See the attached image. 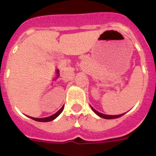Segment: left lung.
Masks as SVG:
<instances>
[{"instance_id": "1", "label": "left lung", "mask_w": 156, "mask_h": 156, "mask_svg": "<svg viewBox=\"0 0 156 156\" xmlns=\"http://www.w3.org/2000/svg\"><path fill=\"white\" fill-rule=\"evenodd\" d=\"M92 110H93L94 112L95 113L97 114L98 115H99V116L101 117H102V118H104V119H115V118H119V117H121L122 115H124V113L123 114H121V115H105V114H102V113H101V112H99L96 111V110L94 109V108H92Z\"/></svg>"}]
</instances>
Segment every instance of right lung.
I'll use <instances>...</instances> for the list:
<instances>
[{
	"instance_id": "add662e5",
	"label": "right lung",
	"mask_w": 156,
	"mask_h": 156,
	"mask_svg": "<svg viewBox=\"0 0 156 156\" xmlns=\"http://www.w3.org/2000/svg\"><path fill=\"white\" fill-rule=\"evenodd\" d=\"M63 108H64V106H62L55 114H54V115H51V116L49 117H46V118H34V117H30V118H31L32 119H34V120L35 121H38V122H49V121L53 120V119H55L56 117L58 116V115H60V113L62 112Z\"/></svg>"
}]
</instances>
